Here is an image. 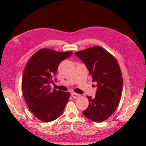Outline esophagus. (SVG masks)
Listing matches in <instances>:
<instances>
[{
	"label": "esophagus",
	"instance_id": "obj_1",
	"mask_svg": "<svg viewBox=\"0 0 146 146\" xmlns=\"http://www.w3.org/2000/svg\"><path fill=\"white\" fill-rule=\"evenodd\" d=\"M72 98H74V99H77L78 98H79V96H80V95H79L78 94H77V93H75V92H72V93L71 94Z\"/></svg>",
	"mask_w": 146,
	"mask_h": 146
}]
</instances>
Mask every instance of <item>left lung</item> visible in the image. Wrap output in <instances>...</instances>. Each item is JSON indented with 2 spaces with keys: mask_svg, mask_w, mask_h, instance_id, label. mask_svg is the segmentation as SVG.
I'll list each match as a JSON object with an SVG mask.
<instances>
[{
  "mask_svg": "<svg viewBox=\"0 0 146 146\" xmlns=\"http://www.w3.org/2000/svg\"><path fill=\"white\" fill-rule=\"evenodd\" d=\"M75 55L86 65L92 82L97 83L95 98L87 96L89 105L83 114L94 122H103L115 111L121 98L123 79L120 67L116 59L100 46Z\"/></svg>",
  "mask_w": 146,
  "mask_h": 146,
  "instance_id": "8db88e82",
  "label": "left lung"
}]
</instances>
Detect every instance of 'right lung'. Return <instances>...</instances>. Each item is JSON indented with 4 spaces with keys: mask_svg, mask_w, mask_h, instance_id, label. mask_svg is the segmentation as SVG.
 Masks as SVG:
<instances>
[{
    "mask_svg": "<svg viewBox=\"0 0 146 146\" xmlns=\"http://www.w3.org/2000/svg\"><path fill=\"white\" fill-rule=\"evenodd\" d=\"M72 54V52L42 48L25 65L22 83L24 99L34 116L43 122L60 117L69 99L70 92L52 90L50 84L54 83L53 80L60 63Z\"/></svg>",
    "mask_w": 146,
    "mask_h": 146,
    "instance_id": "add662e5",
    "label": "right lung"
}]
</instances>
